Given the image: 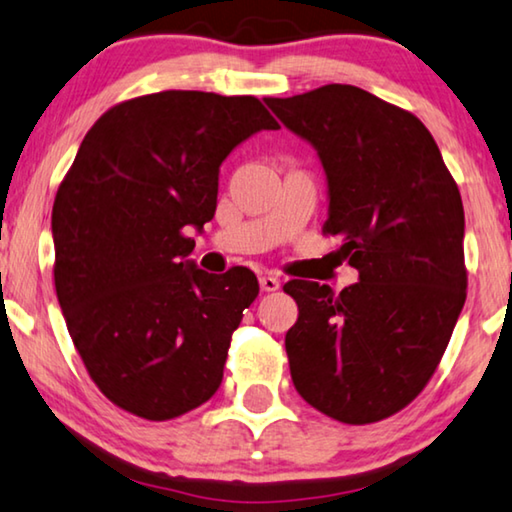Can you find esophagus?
Returning a JSON list of instances; mask_svg holds the SVG:
<instances>
[{
    "instance_id": "34e87169",
    "label": "esophagus",
    "mask_w": 512,
    "mask_h": 512,
    "mask_svg": "<svg viewBox=\"0 0 512 512\" xmlns=\"http://www.w3.org/2000/svg\"><path fill=\"white\" fill-rule=\"evenodd\" d=\"M259 287H262V292H278L280 280L276 276H271V273H264V276L259 278Z\"/></svg>"
}]
</instances>
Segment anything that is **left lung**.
Here are the masks:
<instances>
[{"mask_svg":"<svg viewBox=\"0 0 512 512\" xmlns=\"http://www.w3.org/2000/svg\"><path fill=\"white\" fill-rule=\"evenodd\" d=\"M317 149L329 179L326 236L356 285L289 280L299 319L285 335L292 381L317 411L349 425L398 414L432 379L464 299V209L423 121L352 85L264 98Z\"/></svg>","mask_w":512,"mask_h":512,"instance_id":"left-lung-1","label":"left lung"}]
</instances>
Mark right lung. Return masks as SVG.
Instances as JSON below:
<instances>
[{"label": "right lung", "instance_id": "right-lung-1", "mask_svg": "<svg viewBox=\"0 0 512 512\" xmlns=\"http://www.w3.org/2000/svg\"><path fill=\"white\" fill-rule=\"evenodd\" d=\"M278 121L255 96L158 91L117 103L82 140L52 207L55 289L105 398L147 421L200 407L223 381L253 271L188 264L216 213L218 167Z\"/></svg>", "mask_w": 512, "mask_h": 512}]
</instances>
